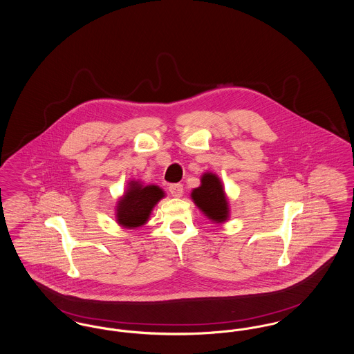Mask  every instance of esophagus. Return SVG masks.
I'll return each mask as SVG.
<instances>
[{"label": "esophagus", "mask_w": 354, "mask_h": 354, "mask_svg": "<svg viewBox=\"0 0 354 354\" xmlns=\"http://www.w3.org/2000/svg\"><path fill=\"white\" fill-rule=\"evenodd\" d=\"M169 189L174 198H180L183 195V185H179V183L169 185Z\"/></svg>", "instance_id": "obj_1"}]
</instances>
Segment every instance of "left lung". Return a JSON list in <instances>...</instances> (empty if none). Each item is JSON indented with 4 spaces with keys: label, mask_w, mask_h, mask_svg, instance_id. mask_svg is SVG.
I'll return each mask as SVG.
<instances>
[{
    "label": "left lung",
    "mask_w": 354,
    "mask_h": 354,
    "mask_svg": "<svg viewBox=\"0 0 354 354\" xmlns=\"http://www.w3.org/2000/svg\"><path fill=\"white\" fill-rule=\"evenodd\" d=\"M191 199L212 223L223 224L230 219L228 198L216 174L204 172L201 176V185L191 192Z\"/></svg>",
    "instance_id": "left-lung-1"
}]
</instances>
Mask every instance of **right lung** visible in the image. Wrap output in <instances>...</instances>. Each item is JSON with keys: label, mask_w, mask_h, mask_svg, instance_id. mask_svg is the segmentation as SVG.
<instances>
[{"label": "right lung", "mask_w": 354, "mask_h": 354, "mask_svg": "<svg viewBox=\"0 0 354 354\" xmlns=\"http://www.w3.org/2000/svg\"><path fill=\"white\" fill-rule=\"evenodd\" d=\"M166 196L159 185H145L140 180H130L115 205V219L122 228L135 230L145 225L153 207Z\"/></svg>", "instance_id": "1"}]
</instances>
